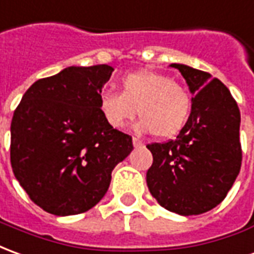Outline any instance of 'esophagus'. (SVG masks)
Returning a JSON list of instances; mask_svg holds the SVG:
<instances>
[{"instance_id":"esophagus-1","label":"esophagus","mask_w":254,"mask_h":254,"mask_svg":"<svg viewBox=\"0 0 254 254\" xmlns=\"http://www.w3.org/2000/svg\"><path fill=\"white\" fill-rule=\"evenodd\" d=\"M132 145H134V147H141L143 145V142L138 136H132Z\"/></svg>"}]
</instances>
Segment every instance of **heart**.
I'll return each instance as SVG.
<instances>
[{
    "mask_svg": "<svg viewBox=\"0 0 254 254\" xmlns=\"http://www.w3.org/2000/svg\"><path fill=\"white\" fill-rule=\"evenodd\" d=\"M98 111L112 128H123L141 116L138 128L159 138L179 134L191 112V98L185 86L152 69L128 72L120 79V93L104 90L98 95Z\"/></svg>",
    "mask_w": 254,
    "mask_h": 254,
    "instance_id": "heart-1",
    "label": "heart"
}]
</instances>
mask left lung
Instances as JSON below:
<instances>
[{"label":"left lung","instance_id":"1","mask_svg":"<svg viewBox=\"0 0 254 254\" xmlns=\"http://www.w3.org/2000/svg\"><path fill=\"white\" fill-rule=\"evenodd\" d=\"M186 79L191 113L183 130L163 143H150L149 191L163 208L183 216L201 215L226 198L241 170V113L230 90L210 73L171 64Z\"/></svg>","mask_w":254,"mask_h":254}]
</instances>
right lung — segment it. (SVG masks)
Masks as SVG:
<instances>
[{
  "label": "right lung",
  "mask_w": 254,
  "mask_h": 254,
  "mask_svg": "<svg viewBox=\"0 0 254 254\" xmlns=\"http://www.w3.org/2000/svg\"><path fill=\"white\" fill-rule=\"evenodd\" d=\"M113 68L68 66L27 90L10 123V164L34 204L56 216L83 213L105 195L132 138L112 128L98 95Z\"/></svg>",
  "instance_id": "right-lung-1"
}]
</instances>
